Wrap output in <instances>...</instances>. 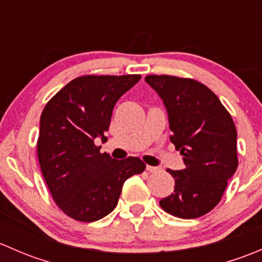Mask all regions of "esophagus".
<instances>
[{
	"mask_svg": "<svg viewBox=\"0 0 262 262\" xmlns=\"http://www.w3.org/2000/svg\"><path fill=\"white\" fill-rule=\"evenodd\" d=\"M147 171H148V172H153V173L160 172L161 167H157V166H149V165H147Z\"/></svg>",
	"mask_w": 262,
	"mask_h": 262,
	"instance_id": "34e87169",
	"label": "esophagus"
}]
</instances>
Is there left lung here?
I'll return each mask as SVG.
<instances>
[{"mask_svg": "<svg viewBox=\"0 0 262 262\" xmlns=\"http://www.w3.org/2000/svg\"><path fill=\"white\" fill-rule=\"evenodd\" d=\"M146 82L165 102L171 142L185 163L184 170H167L175 190L160 205L179 218H199L221 202L238 166L233 119L202 82L168 75H149Z\"/></svg>", "mask_w": 262, "mask_h": 262, "instance_id": "left-lung-1", "label": "left lung"}]
</instances>
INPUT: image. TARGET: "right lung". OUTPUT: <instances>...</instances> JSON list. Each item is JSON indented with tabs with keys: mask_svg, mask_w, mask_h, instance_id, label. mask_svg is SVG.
Here are the masks:
<instances>
[{
	"mask_svg": "<svg viewBox=\"0 0 262 262\" xmlns=\"http://www.w3.org/2000/svg\"><path fill=\"white\" fill-rule=\"evenodd\" d=\"M141 75H86L68 82L47 102L36 150L53 200L70 218L95 222L115 209L126 179L142 173L138 157L116 161L101 153L113 109Z\"/></svg>",
	"mask_w": 262,
	"mask_h": 262,
	"instance_id": "obj_1",
	"label": "right lung"
}]
</instances>
